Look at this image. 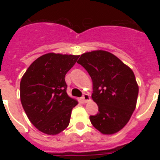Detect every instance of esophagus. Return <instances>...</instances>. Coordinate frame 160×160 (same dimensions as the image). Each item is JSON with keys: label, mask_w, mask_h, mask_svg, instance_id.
<instances>
[{"label": "esophagus", "mask_w": 160, "mask_h": 160, "mask_svg": "<svg viewBox=\"0 0 160 160\" xmlns=\"http://www.w3.org/2000/svg\"><path fill=\"white\" fill-rule=\"evenodd\" d=\"M81 100H82V101L84 103H86L88 102V101H90V95H89V94H84V95H83L82 98H81Z\"/></svg>", "instance_id": "34e87169"}]
</instances>
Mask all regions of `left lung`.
I'll return each mask as SVG.
<instances>
[{"mask_svg":"<svg viewBox=\"0 0 160 160\" xmlns=\"http://www.w3.org/2000/svg\"><path fill=\"white\" fill-rule=\"evenodd\" d=\"M92 79V100L99 113L90 116L93 126L103 134L121 130L135 109L139 86L133 70L108 51L85 52L77 61Z\"/></svg>","mask_w":160,"mask_h":160,"instance_id":"8db88e82","label":"left lung"}]
</instances>
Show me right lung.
Wrapping results in <instances>:
<instances>
[{"label": "right lung", "mask_w": 160, "mask_h": 160, "mask_svg": "<svg viewBox=\"0 0 160 160\" xmlns=\"http://www.w3.org/2000/svg\"><path fill=\"white\" fill-rule=\"evenodd\" d=\"M80 55L47 53L37 58L21 78V105L31 124L49 135L60 134L70 124L78 104L66 93L65 76Z\"/></svg>", "instance_id": "1"}]
</instances>
